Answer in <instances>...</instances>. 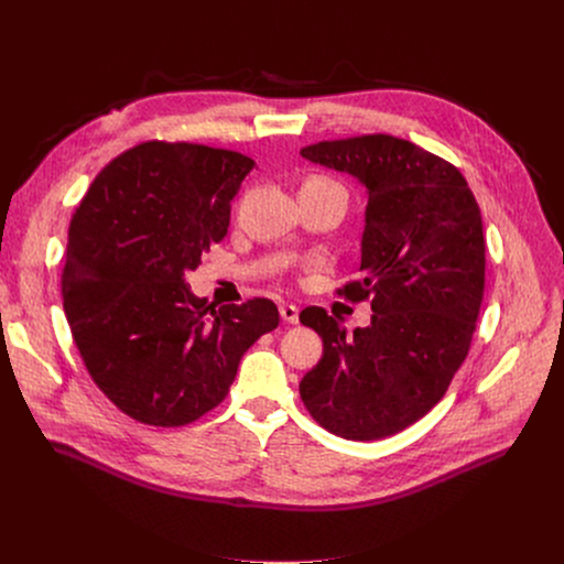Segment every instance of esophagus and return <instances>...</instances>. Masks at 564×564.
Returning a JSON list of instances; mask_svg holds the SVG:
<instances>
[{
	"mask_svg": "<svg viewBox=\"0 0 564 564\" xmlns=\"http://www.w3.org/2000/svg\"><path fill=\"white\" fill-rule=\"evenodd\" d=\"M283 321H288V324H299V307L294 303H283L279 307Z\"/></svg>",
	"mask_w": 564,
	"mask_h": 564,
	"instance_id": "34e87169",
	"label": "esophagus"
}]
</instances>
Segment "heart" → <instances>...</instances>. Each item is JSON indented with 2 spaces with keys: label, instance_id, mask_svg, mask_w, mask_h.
Instances as JSON below:
<instances>
[{
  "label": "heart",
  "instance_id": "obj_1",
  "mask_svg": "<svg viewBox=\"0 0 564 564\" xmlns=\"http://www.w3.org/2000/svg\"><path fill=\"white\" fill-rule=\"evenodd\" d=\"M307 183H326V185H339V183H335V181H330V178H324V176H314V178H310Z\"/></svg>",
  "mask_w": 564,
  "mask_h": 564
}]
</instances>
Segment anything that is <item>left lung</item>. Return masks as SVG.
<instances>
[{
    "label": "left lung",
    "instance_id": "8db88e82",
    "mask_svg": "<svg viewBox=\"0 0 564 564\" xmlns=\"http://www.w3.org/2000/svg\"><path fill=\"white\" fill-rule=\"evenodd\" d=\"M301 155L368 187L364 279L337 294L370 299L375 314L348 335L324 307L301 312V324L324 339V357L299 392L318 426L381 440L422 420L470 350L487 268L479 205L453 163L401 138L326 140Z\"/></svg>",
    "mask_w": 564,
    "mask_h": 564
}]
</instances>
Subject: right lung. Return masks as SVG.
<instances>
[{"label":"right lung","instance_id":"add662e5","mask_svg":"<svg viewBox=\"0 0 564 564\" xmlns=\"http://www.w3.org/2000/svg\"><path fill=\"white\" fill-rule=\"evenodd\" d=\"M254 160L149 140L96 176L70 218L62 299L96 386L131 420L185 426L227 397L240 357L279 326L270 299L216 307L185 272L220 243Z\"/></svg>","mask_w":564,"mask_h":564}]
</instances>
